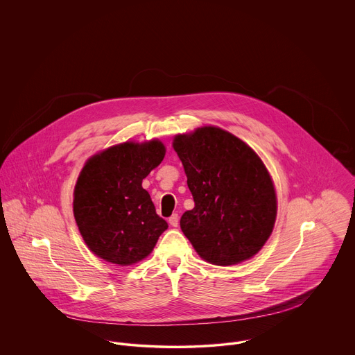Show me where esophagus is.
Returning a JSON list of instances; mask_svg holds the SVG:
<instances>
[{
    "mask_svg": "<svg viewBox=\"0 0 355 355\" xmlns=\"http://www.w3.org/2000/svg\"><path fill=\"white\" fill-rule=\"evenodd\" d=\"M168 221H169V224H171L172 227H178V224H179V214H178V213H173V214L168 218Z\"/></svg>",
    "mask_w": 355,
    "mask_h": 355,
    "instance_id": "1",
    "label": "esophagus"
}]
</instances>
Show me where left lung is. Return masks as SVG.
<instances>
[{"instance_id": "8db88e82", "label": "left lung", "mask_w": 355, "mask_h": 355, "mask_svg": "<svg viewBox=\"0 0 355 355\" xmlns=\"http://www.w3.org/2000/svg\"><path fill=\"white\" fill-rule=\"evenodd\" d=\"M173 149L183 162L196 206L180 228L205 261L235 265L265 245L276 220V194L259 157L239 138L203 127L178 135Z\"/></svg>"}]
</instances>
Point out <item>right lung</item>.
Returning a JSON list of instances; mask_svg holds the SVG:
<instances>
[{"instance_id":"right-lung-1","label":"right lung","mask_w":355,"mask_h":355,"mask_svg":"<svg viewBox=\"0 0 355 355\" xmlns=\"http://www.w3.org/2000/svg\"><path fill=\"white\" fill-rule=\"evenodd\" d=\"M165 155L161 142L123 144L92 157L73 193V214L89 249L102 259L131 265L152 253L168 228L142 180Z\"/></svg>"}]
</instances>
